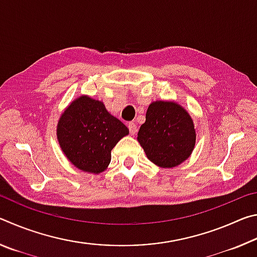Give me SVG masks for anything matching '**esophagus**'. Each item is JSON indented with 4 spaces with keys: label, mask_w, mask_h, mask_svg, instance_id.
<instances>
[{
    "label": "esophagus",
    "mask_w": 257,
    "mask_h": 257,
    "mask_svg": "<svg viewBox=\"0 0 257 257\" xmlns=\"http://www.w3.org/2000/svg\"><path fill=\"white\" fill-rule=\"evenodd\" d=\"M127 125H128V128H129V133H130V134L135 135V134L137 133V125L135 124L134 122H128Z\"/></svg>",
    "instance_id": "esophagus-1"
}]
</instances>
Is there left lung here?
I'll return each mask as SVG.
<instances>
[{
  "instance_id": "1",
  "label": "left lung",
  "mask_w": 257,
  "mask_h": 257,
  "mask_svg": "<svg viewBox=\"0 0 257 257\" xmlns=\"http://www.w3.org/2000/svg\"><path fill=\"white\" fill-rule=\"evenodd\" d=\"M137 139L154 164L173 168L189 158L196 134L185 108L173 102L158 101L147 108Z\"/></svg>"
}]
</instances>
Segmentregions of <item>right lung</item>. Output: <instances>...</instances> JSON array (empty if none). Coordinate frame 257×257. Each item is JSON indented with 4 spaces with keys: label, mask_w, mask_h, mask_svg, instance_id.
Wrapping results in <instances>:
<instances>
[{
    "label": "right lung",
    "mask_w": 257,
    "mask_h": 257,
    "mask_svg": "<svg viewBox=\"0 0 257 257\" xmlns=\"http://www.w3.org/2000/svg\"><path fill=\"white\" fill-rule=\"evenodd\" d=\"M58 139L69 161L82 171L99 173L111 161V151L128 128L96 99L80 96L59 120Z\"/></svg>",
    "instance_id": "add662e5"
}]
</instances>
